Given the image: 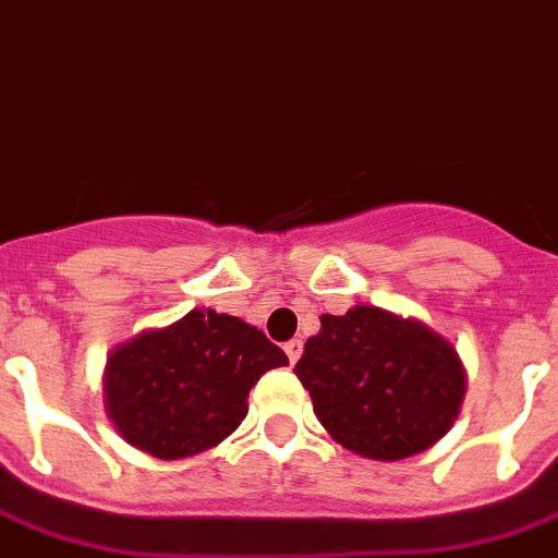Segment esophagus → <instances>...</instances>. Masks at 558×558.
<instances>
[{
	"instance_id": "esophagus-1",
	"label": "esophagus",
	"mask_w": 558,
	"mask_h": 558,
	"mask_svg": "<svg viewBox=\"0 0 558 558\" xmlns=\"http://www.w3.org/2000/svg\"><path fill=\"white\" fill-rule=\"evenodd\" d=\"M283 350H287V355H289V361H298V357H301V352H303V341L301 338H292V341L287 343V347H283Z\"/></svg>"
}]
</instances>
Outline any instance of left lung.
I'll use <instances>...</instances> for the list:
<instances>
[{
	"label": "left lung",
	"mask_w": 558,
	"mask_h": 558,
	"mask_svg": "<svg viewBox=\"0 0 558 558\" xmlns=\"http://www.w3.org/2000/svg\"><path fill=\"white\" fill-rule=\"evenodd\" d=\"M294 375L326 433L364 459L398 461L452 427L464 369L441 335L378 306L320 315Z\"/></svg>",
	"instance_id": "1"
}]
</instances>
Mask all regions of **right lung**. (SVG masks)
<instances>
[{
  "label": "right lung",
  "mask_w": 558,
  "mask_h": 558,
  "mask_svg": "<svg viewBox=\"0 0 558 558\" xmlns=\"http://www.w3.org/2000/svg\"><path fill=\"white\" fill-rule=\"evenodd\" d=\"M287 352L257 326L215 310L143 332L108 357L106 410L120 436L154 459L211 450L248 412V389L287 366Z\"/></svg>",
  "instance_id": "add662e5"
}]
</instances>
